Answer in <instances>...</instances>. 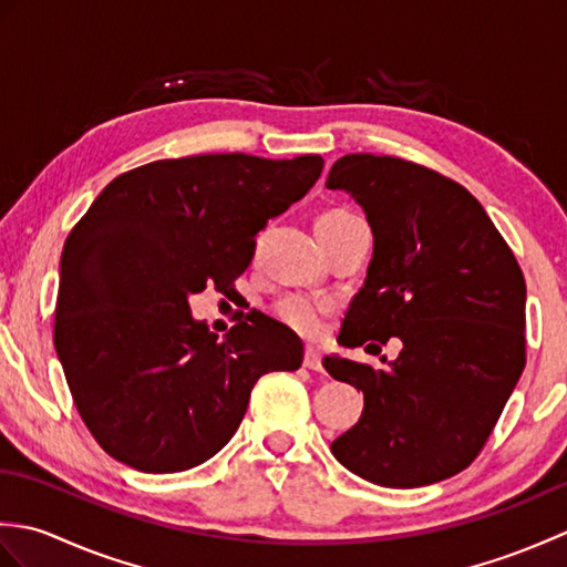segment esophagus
<instances>
[{"mask_svg": "<svg viewBox=\"0 0 567 567\" xmlns=\"http://www.w3.org/2000/svg\"><path fill=\"white\" fill-rule=\"evenodd\" d=\"M305 368L317 370V372L323 370V365H321V353L317 351V348H307V351H305Z\"/></svg>", "mask_w": 567, "mask_h": 567, "instance_id": "esophagus-1", "label": "esophagus"}]
</instances>
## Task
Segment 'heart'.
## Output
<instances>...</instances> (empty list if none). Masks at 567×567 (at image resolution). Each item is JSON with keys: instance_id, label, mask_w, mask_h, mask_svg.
I'll list each match as a JSON object with an SVG mask.
<instances>
[{"instance_id": "heart-1", "label": "heart", "mask_w": 567, "mask_h": 567, "mask_svg": "<svg viewBox=\"0 0 567 567\" xmlns=\"http://www.w3.org/2000/svg\"><path fill=\"white\" fill-rule=\"evenodd\" d=\"M346 216H353V214H348L343 209H333V212L321 214V219H346ZM275 315L292 331L302 336H317L323 327V319L329 315V305L319 297L287 295L275 305Z\"/></svg>"}]
</instances>
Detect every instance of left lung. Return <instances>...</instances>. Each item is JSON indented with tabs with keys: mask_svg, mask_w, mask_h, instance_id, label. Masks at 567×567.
Wrapping results in <instances>:
<instances>
[{
	"mask_svg": "<svg viewBox=\"0 0 567 567\" xmlns=\"http://www.w3.org/2000/svg\"><path fill=\"white\" fill-rule=\"evenodd\" d=\"M327 187L348 192L372 228L368 277L339 343H402L382 368L323 358L365 400L331 453L382 487L441 483L483 451L524 372V272L483 204L424 165L351 153Z\"/></svg>",
	"mask_w": 567,
	"mask_h": 567,
	"instance_id": "1",
	"label": "left lung"
}]
</instances>
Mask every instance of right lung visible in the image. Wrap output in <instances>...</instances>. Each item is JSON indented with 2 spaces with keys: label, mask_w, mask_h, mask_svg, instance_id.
Here are the masks:
<instances>
[{
  "label": "right lung",
  "mask_w": 567,
  "mask_h": 567,
  "mask_svg": "<svg viewBox=\"0 0 567 567\" xmlns=\"http://www.w3.org/2000/svg\"><path fill=\"white\" fill-rule=\"evenodd\" d=\"M321 155L155 161L114 177L72 228L53 341L78 412L141 473H183L231 441L252 384L297 370L299 336L260 311L224 341L189 315L207 285L234 290L256 234L315 187Z\"/></svg>",
  "instance_id": "1"
}]
</instances>
